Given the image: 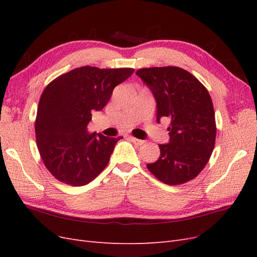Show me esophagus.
<instances>
[{"label":"esophagus","mask_w":257,"mask_h":257,"mask_svg":"<svg viewBox=\"0 0 257 257\" xmlns=\"http://www.w3.org/2000/svg\"><path fill=\"white\" fill-rule=\"evenodd\" d=\"M130 139H131V141L133 142L135 145H137V146H142V145H144V144H145V142H144V141H142V139L135 138V137H133V136H130Z\"/></svg>","instance_id":"esophagus-1"}]
</instances>
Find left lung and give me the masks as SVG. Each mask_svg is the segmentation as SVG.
<instances>
[{"label": "left lung", "mask_w": 257, "mask_h": 257, "mask_svg": "<svg viewBox=\"0 0 257 257\" xmlns=\"http://www.w3.org/2000/svg\"><path fill=\"white\" fill-rule=\"evenodd\" d=\"M157 100L158 121L170 122L169 143L159 145L157 162L147 164L163 183L178 185L196 178L213 151L216 136L211 96L190 72L177 66L146 67L136 72Z\"/></svg>", "instance_id": "obj_1"}]
</instances>
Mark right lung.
<instances>
[{"label":"right lung","mask_w":257,"mask_h":257,"mask_svg":"<svg viewBox=\"0 0 257 257\" xmlns=\"http://www.w3.org/2000/svg\"><path fill=\"white\" fill-rule=\"evenodd\" d=\"M134 68L82 66L57 77L42 93L35 119L38 152L57 180L88 184L103 172L115 144L123 137L89 134L92 111L102 110L113 89Z\"/></svg>","instance_id":"add662e5"}]
</instances>
